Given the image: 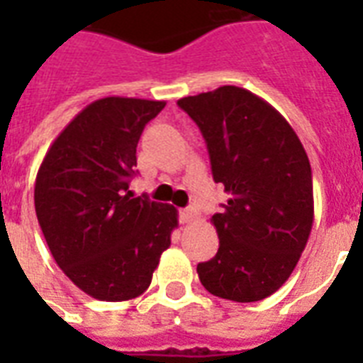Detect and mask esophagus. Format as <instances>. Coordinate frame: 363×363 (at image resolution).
I'll return each mask as SVG.
<instances>
[{"label": "esophagus", "mask_w": 363, "mask_h": 363, "mask_svg": "<svg viewBox=\"0 0 363 363\" xmlns=\"http://www.w3.org/2000/svg\"><path fill=\"white\" fill-rule=\"evenodd\" d=\"M179 218H181L182 224H190V222H194L196 218H198V215H196V211L192 209V207H186V209L181 211V215H179Z\"/></svg>", "instance_id": "34e87169"}]
</instances>
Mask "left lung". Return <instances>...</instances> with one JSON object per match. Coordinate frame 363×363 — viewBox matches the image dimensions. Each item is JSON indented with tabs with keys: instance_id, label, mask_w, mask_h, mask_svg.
<instances>
[{
	"instance_id": "left-lung-1",
	"label": "left lung",
	"mask_w": 363,
	"mask_h": 363,
	"mask_svg": "<svg viewBox=\"0 0 363 363\" xmlns=\"http://www.w3.org/2000/svg\"><path fill=\"white\" fill-rule=\"evenodd\" d=\"M201 130L215 182L230 196L213 215L220 247L198 264L205 290L250 303L288 281L309 239L315 201L303 145L267 101L239 86L177 101Z\"/></svg>"
}]
</instances>
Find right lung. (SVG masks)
<instances>
[{"label": "right lung", "mask_w": 363, "mask_h": 363, "mask_svg": "<svg viewBox=\"0 0 363 363\" xmlns=\"http://www.w3.org/2000/svg\"><path fill=\"white\" fill-rule=\"evenodd\" d=\"M165 101L104 98L65 125L35 179V213L56 264L101 301L141 296L179 226L173 205L133 198L137 143Z\"/></svg>", "instance_id": "right-lung-1"}]
</instances>
